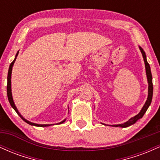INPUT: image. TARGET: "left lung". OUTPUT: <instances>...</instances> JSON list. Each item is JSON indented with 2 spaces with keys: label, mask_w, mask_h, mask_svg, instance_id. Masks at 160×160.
Returning <instances> with one entry per match:
<instances>
[{
  "label": "left lung",
  "mask_w": 160,
  "mask_h": 160,
  "mask_svg": "<svg viewBox=\"0 0 160 160\" xmlns=\"http://www.w3.org/2000/svg\"><path fill=\"white\" fill-rule=\"evenodd\" d=\"M139 49H140L141 54H142L143 58H144L145 70H146L147 79H148V98H147L146 102H145V104H144V106H143V108H141V111L139 112L137 115H135V117H132L131 119H129L128 121H126V122H123V123L122 124H117V125H107V124L102 123L105 125V126H113V127H122V128H126L129 126H132V125L135 124L138 120H140L141 118H142V117L144 116L145 112L147 111V110L148 109V108H149L150 104H151L152 98H153V81H152V79L153 78H152L151 71H150V65L148 64V61H147V56H146V54H145L144 49L141 48V47H139Z\"/></svg>",
  "instance_id": "obj_1"
}]
</instances>
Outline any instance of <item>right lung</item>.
<instances>
[{"label":"right lung","mask_w":160,"mask_h":160,"mask_svg":"<svg viewBox=\"0 0 160 160\" xmlns=\"http://www.w3.org/2000/svg\"><path fill=\"white\" fill-rule=\"evenodd\" d=\"M18 54H19V51H18L17 53H16V56H15V58H14V60L12 61V63L10 64V68H9V71H8V74H7V97H8V100H9V102H10L11 107L13 108L14 110H15V111L16 113H18V115L20 117H21L22 120L25 121V122H27L28 124L31 125V126H40V127H46V126H51V125L52 124H37V123H34V122H30V121L27 120L26 119H25L21 115V113H19V111H18L17 108L16 107L15 105V103H14L13 102V98H12V89H11V74H12V66H13L14 63H15L16 62V57L18 56ZM66 120V119H65L64 120H62V122H58V123L57 124H62Z\"/></svg>","instance_id":"right-lung-1"}]
</instances>
